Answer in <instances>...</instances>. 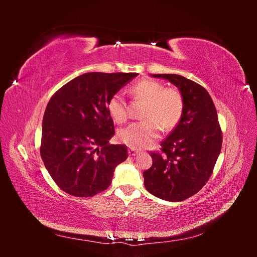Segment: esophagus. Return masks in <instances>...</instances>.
I'll return each instance as SVG.
<instances>
[{
  "instance_id": "esophagus-1",
  "label": "esophagus",
  "mask_w": 257,
  "mask_h": 257,
  "mask_svg": "<svg viewBox=\"0 0 257 257\" xmlns=\"http://www.w3.org/2000/svg\"><path fill=\"white\" fill-rule=\"evenodd\" d=\"M138 153V150L134 149V148H130L128 149V154L132 155V157H134V155H136Z\"/></svg>"
}]
</instances>
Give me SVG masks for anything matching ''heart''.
Returning a JSON list of instances; mask_svg holds the SVG:
<instances>
[{"label":"heart","mask_w":257,"mask_h":257,"mask_svg":"<svg viewBox=\"0 0 257 257\" xmlns=\"http://www.w3.org/2000/svg\"><path fill=\"white\" fill-rule=\"evenodd\" d=\"M135 100H144L143 121L130 124L119 131V141L126 146L139 149L151 145L160 135V128L165 132L174 130L180 122L184 110V98L181 91L175 87L152 79H142L130 88ZM107 109L116 123L128 119V108L124 97L115 93L107 103Z\"/></svg>","instance_id":"1"}]
</instances>
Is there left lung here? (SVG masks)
<instances>
[{
  "mask_svg": "<svg viewBox=\"0 0 257 257\" xmlns=\"http://www.w3.org/2000/svg\"><path fill=\"white\" fill-rule=\"evenodd\" d=\"M181 91L184 110L178 125L151 151L152 166L144 172V184L152 195L181 201L208 182L222 149V130L208 91L180 75L154 74Z\"/></svg>",
  "mask_w": 257,
  "mask_h": 257,
  "instance_id": "left-lung-1",
  "label": "left lung"
}]
</instances>
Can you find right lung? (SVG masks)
Instances as JSON below:
<instances>
[{
	"label": "right lung",
	"mask_w": 257,
	"mask_h": 257,
	"mask_svg": "<svg viewBox=\"0 0 257 257\" xmlns=\"http://www.w3.org/2000/svg\"><path fill=\"white\" fill-rule=\"evenodd\" d=\"M136 73H87L51 96L43 119L41 157L59 188L90 197L110 185L114 168L127 159L114 134L107 103Z\"/></svg>",
	"instance_id": "add662e5"
}]
</instances>
